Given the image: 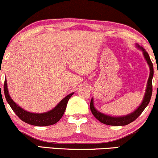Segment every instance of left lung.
<instances>
[{"instance_id": "left-lung-1", "label": "left lung", "mask_w": 158, "mask_h": 158, "mask_svg": "<svg viewBox=\"0 0 158 158\" xmlns=\"http://www.w3.org/2000/svg\"><path fill=\"white\" fill-rule=\"evenodd\" d=\"M136 46L138 47V49H140L143 52L144 58H145L147 64H149L150 70L149 77V79H148L147 85H146V92L145 94H144L143 101H142L141 104H140L139 107L137 108L135 110H134L132 113H130L126 115H122V116H112V115H107V114L101 113V112L96 110V107H94V99L92 98V99L90 101L91 112H92L93 115L96 118V119H98L100 122L104 123V124L111 125V126H125V125L129 124V123H130L131 122L135 120L142 113V112L147 107V105L149 104L150 102V99H151L152 94V78L154 75L153 64L151 60H150L149 54L146 52L145 49L143 47H140L138 44H136Z\"/></svg>"}]
</instances>
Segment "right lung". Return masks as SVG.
Masks as SVG:
<instances>
[{
	"instance_id": "obj_1",
	"label": "right lung",
	"mask_w": 158,
	"mask_h": 158,
	"mask_svg": "<svg viewBox=\"0 0 158 158\" xmlns=\"http://www.w3.org/2000/svg\"><path fill=\"white\" fill-rule=\"evenodd\" d=\"M3 90H4L6 99L7 102L10 105L11 108L15 112V114L24 122L27 123L28 124L38 127L50 126V125H53L58 122L63 115L64 111H65L68 100L70 99L72 95L73 94V93H71V94L68 95L63 99L61 100V102L56 107L48 112L43 113H30V112H28L23 109L22 107L18 105L12 99L9 94L6 79H5L4 81Z\"/></svg>"
}]
</instances>
